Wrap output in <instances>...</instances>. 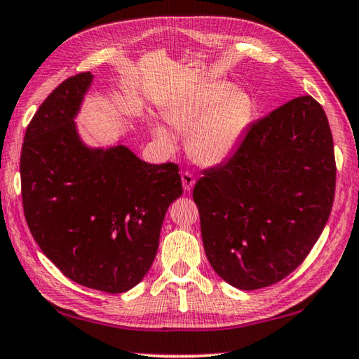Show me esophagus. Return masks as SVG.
Instances as JSON below:
<instances>
[{"mask_svg": "<svg viewBox=\"0 0 359 359\" xmlns=\"http://www.w3.org/2000/svg\"><path fill=\"white\" fill-rule=\"evenodd\" d=\"M181 181H182V187H184V191H192V187L195 184V178L191 172H182Z\"/></svg>", "mask_w": 359, "mask_h": 359, "instance_id": "1", "label": "esophagus"}]
</instances>
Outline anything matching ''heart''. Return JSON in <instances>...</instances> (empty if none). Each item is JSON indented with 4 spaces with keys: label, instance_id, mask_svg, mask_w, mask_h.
Instances as JSON below:
<instances>
[{
    "label": "heart",
    "instance_id": "b5f03b06",
    "mask_svg": "<svg viewBox=\"0 0 359 359\" xmlns=\"http://www.w3.org/2000/svg\"><path fill=\"white\" fill-rule=\"evenodd\" d=\"M255 116L252 97L228 83L200 87L175 101L164 111L175 131L187 134V151L203 165H217L231 156ZM154 137L170 150L173 137L161 125L153 126Z\"/></svg>",
    "mask_w": 359,
    "mask_h": 359
}]
</instances>
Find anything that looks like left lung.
I'll return each mask as SVG.
<instances>
[{
  "mask_svg": "<svg viewBox=\"0 0 359 359\" xmlns=\"http://www.w3.org/2000/svg\"><path fill=\"white\" fill-rule=\"evenodd\" d=\"M334 187L333 136L322 106L303 95L276 107L194 187L209 264L243 290L286 278L325 228Z\"/></svg>",
  "mask_w": 359,
  "mask_h": 359,
  "instance_id": "1",
  "label": "left lung"
}]
</instances>
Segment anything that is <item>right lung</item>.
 I'll use <instances>...</instances> for the list:
<instances>
[{
  "instance_id": "add662e5",
  "label": "right lung",
  "mask_w": 359,
  "mask_h": 359,
  "mask_svg": "<svg viewBox=\"0 0 359 359\" xmlns=\"http://www.w3.org/2000/svg\"><path fill=\"white\" fill-rule=\"evenodd\" d=\"M90 83V72L67 78L34 114L20 156L22 201L32 238L67 278L120 294L150 270L182 186L173 162L81 144L73 117Z\"/></svg>"
}]
</instances>
